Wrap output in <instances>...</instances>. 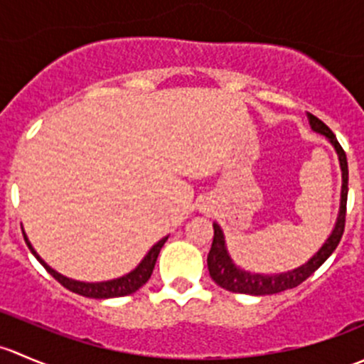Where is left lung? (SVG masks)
Returning a JSON list of instances; mask_svg holds the SVG:
<instances>
[{"mask_svg":"<svg viewBox=\"0 0 364 364\" xmlns=\"http://www.w3.org/2000/svg\"><path fill=\"white\" fill-rule=\"evenodd\" d=\"M308 121H310V127L315 134L324 135L329 141V144L335 148L336 155H338L340 168H341V193H340V211L336 216V223L333 227L331 234L328 236V240L322 243V247L318 248L310 259L306 260L301 266L294 267V269L284 271V273H273V274H262V273H252V271L243 269V267L236 266V262L230 257L229 250H227L225 236H223V230L218 223H213V229H215V236H213V245L211 250L208 255V269L211 278L215 280V284H218L220 287L225 289L230 292H240V294H250V296H269V294H278V292H284L287 289H294L299 284H303L310 274H314L322 264L328 260V257L338 247L341 234L345 229V208H347V192H348V165H347V156L345 151L341 149V146L336 141L335 134L329 130L328 124L322 123L318 117H315L314 114L306 112Z\"/></svg>","mask_w":364,"mask_h":364,"instance_id":"left-lung-1","label":"left lung"}]
</instances>
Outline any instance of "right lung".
<instances>
[{
  "instance_id": "1",
  "label": "right lung",
  "mask_w": 364,
  "mask_h": 364,
  "mask_svg": "<svg viewBox=\"0 0 364 364\" xmlns=\"http://www.w3.org/2000/svg\"><path fill=\"white\" fill-rule=\"evenodd\" d=\"M23 234H24L26 245H28V248L31 250L33 255L38 259V262L42 264V266L46 267V269L49 271V273L53 274V277L56 278V280L60 282L63 287H67L68 291L75 292V294L84 296V297H93V299L121 297V296L134 294L135 291H139V289H141L142 285L149 280V278H151L153 269H155L156 259H159V253L161 250V247L165 245V241L168 240V236L161 237L159 243L153 245V247L149 248V252L146 253L144 259H142L141 262H139L137 266L130 271V273L123 274V277L112 278V280H107V282H80V280H73V278L65 277V274L58 273L56 269H53V267H50L49 264H47L46 260H43L42 257L36 253L35 248H33V245L29 243V240H28V236H26L24 230H23Z\"/></svg>"
}]
</instances>
